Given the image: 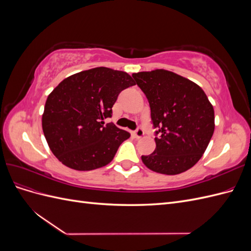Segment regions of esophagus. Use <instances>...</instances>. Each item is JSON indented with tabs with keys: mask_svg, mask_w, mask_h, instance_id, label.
<instances>
[{
	"mask_svg": "<svg viewBox=\"0 0 251 251\" xmlns=\"http://www.w3.org/2000/svg\"><path fill=\"white\" fill-rule=\"evenodd\" d=\"M133 134H134V136H135L136 138H141L142 136L144 135V132H143V130H142L141 127H138L137 130H136V131H135Z\"/></svg>",
	"mask_w": 251,
	"mask_h": 251,
	"instance_id": "obj_1",
	"label": "esophagus"
}]
</instances>
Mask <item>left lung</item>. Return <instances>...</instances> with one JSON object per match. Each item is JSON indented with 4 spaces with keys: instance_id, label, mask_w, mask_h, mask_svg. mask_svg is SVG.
<instances>
[{
    "instance_id": "1",
    "label": "left lung",
    "mask_w": 251,
    "mask_h": 251,
    "mask_svg": "<svg viewBox=\"0 0 251 251\" xmlns=\"http://www.w3.org/2000/svg\"><path fill=\"white\" fill-rule=\"evenodd\" d=\"M132 76L146 94L156 149L141 156L150 170L178 175L198 162L215 131L214 107L201 87L174 72L157 69Z\"/></svg>"
}]
</instances>
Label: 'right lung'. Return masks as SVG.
Returning <instances> with one entry per match:
<instances>
[{
  "instance_id": "add662e5",
  "label": "right lung",
  "mask_w": 251,
  "mask_h": 251,
  "mask_svg": "<svg viewBox=\"0 0 251 251\" xmlns=\"http://www.w3.org/2000/svg\"><path fill=\"white\" fill-rule=\"evenodd\" d=\"M126 72L98 67L65 78L48 95L42 126L58 160L76 171L109 164L131 134L104 125L121 91L134 86Z\"/></svg>"
}]
</instances>
